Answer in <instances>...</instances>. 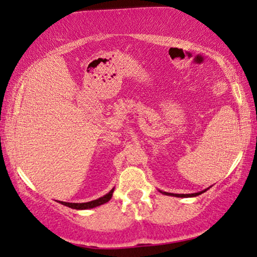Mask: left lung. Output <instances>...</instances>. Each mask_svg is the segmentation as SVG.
<instances>
[{
    "instance_id": "8db88e82",
    "label": "left lung",
    "mask_w": 257,
    "mask_h": 257,
    "mask_svg": "<svg viewBox=\"0 0 257 257\" xmlns=\"http://www.w3.org/2000/svg\"><path fill=\"white\" fill-rule=\"evenodd\" d=\"M208 189H206L204 191H200V192H197V193H191V194H177V193H169V192H163V191H160V192H162L163 194H165V196H172V197H178V198H190V197H197L199 196V194L204 193L207 191Z\"/></svg>"
}]
</instances>
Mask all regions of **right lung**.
Segmentation results:
<instances>
[{
	"label": "right lung",
	"mask_w": 257,
	"mask_h": 257,
	"mask_svg": "<svg viewBox=\"0 0 257 257\" xmlns=\"http://www.w3.org/2000/svg\"><path fill=\"white\" fill-rule=\"evenodd\" d=\"M113 192H114V189H111L109 192L104 194L103 197L99 198V199L88 201V202H65V201H59V202L61 205H65L67 206V207H71L73 209H89V208L96 207V206L103 205L109 201L111 199V197H113Z\"/></svg>",
	"instance_id": "obj_1"
}]
</instances>
